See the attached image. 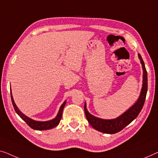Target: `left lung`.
Wrapping results in <instances>:
<instances>
[{"instance_id": "8db88e82", "label": "left lung", "mask_w": 158, "mask_h": 158, "mask_svg": "<svg viewBox=\"0 0 158 158\" xmlns=\"http://www.w3.org/2000/svg\"><path fill=\"white\" fill-rule=\"evenodd\" d=\"M139 59L140 60L143 69V84L142 91L138 100L134 105L119 117L114 119H103L93 116L88 112L86 107V103L84 104V112L89 123L95 130L106 134H115L127 126L132 123L140 112L145 103L147 92H148V73H147L145 63H144L141 55L138 54Z\"/></svg>"}]
</instances>
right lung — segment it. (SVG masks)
Wrapping results in <instances>:
<instances>
[{
	"instance_id": "obj_1",
	"label": "right lung",
	"mask_w": 158,
	"mask_h": 158,
	"mask_svg": "<svg viewBox=\"0 0 158 158\" xmlns=\"http://www.w3.org/2000/svg\"><path fill=\"white\" fill-rule=\"evenodd\" d=\"M10 96H11L12 104H13V107H14L15 112H16L17 114L19 115L20 117H21L23 120L26 122V124H27L31 128L34 129V130H50V129L55 127L57 126L58 124H59L60 120H61V117H62V112H63L64 107L66 104V102H64V103L62 104V105L61 106V107H60V109H59V113H58L56 118H54V119H52V120L46 121V122H39V121H35V120H34V119H32L29 118V117H26L25 114H23V113H22L21 111L19 110V109H18L16 105H15V102H14V101H13L11 93H10Z\"/></svg>"
}]
</instances>
